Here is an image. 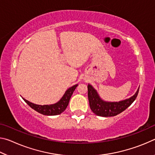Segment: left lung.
<instances>
[{
	"label": "left lung",
	"mask_w": 155,
	"mask_h": 155,
	"mask_svg": "<svg viewBox=\"0 0 155 155\" xmlns=\"http://www.w3.org/2000/svg\"><path fill=\"white\" fill-rule=\"evenodd\" d=\"M139 87L134 95L129 98L119 102H108L102 99L93 86L88 84V99L91 111L96 115L102 117H111L117 115L127 109L137 98Z\"/></svg>",
	"instance_id": "obj_1"
}]
</instances>
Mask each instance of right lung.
I'll use <instances>...</instances> for the list:
<instances>
[{
    "label": "right lung",
    "instance_id": "obj_1",
    "mask_svg": "<svg viewBox=\"0 0 155 155\" xmlns=\"http://www.w3.org/2000/svg\"><path fill=\"white\" fill-rule=\"evenodd\" d=\"M78 86V84L73 85L72 87L68 88L65 91L64 96L62 98L57 102V103L52 104H45V105H40V104H36L31 103L27 100L22 98V99L26 102L28 105H29L31 108L38 111L40 114L45 115H57L61 114L62 112L65 111V109L67 108L69 103L70 99L71 98L73 92L75 90L76 87Z\"/></svg>",
    "mask_w": 155,
    "mask_h": 155
}]
</instances>
